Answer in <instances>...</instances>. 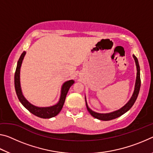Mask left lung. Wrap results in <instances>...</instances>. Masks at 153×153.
Returning <instances> with one entry per match:
<instances>
[{
	"mask_svg": "<svg viewBox=\"0 0 153 153\" xmlns=\"http://www.w3.org/2000/svg\"><path fill=\"white\" fill-rule=\"evenodd\" d=\"M134 60L136 62V68H137V76H136V84H135V88H134V91L133 93V95L130 100H129V102L127 103V104L123 106V107L119 109L117 111H114V112L110 113H98L92 111L90 108L88 107V105L86 101V107L88 111V112L91 114V115L93 116L94 118H97L98 120H102V121H109L114 120V119H116L119 117H120L121 115H122L123 114L126 113L127 111L129 110L131 107L134 105V102L137 99V97H138L140 88V84H141V80H140V66L138 64V59L136 58L135 55H133Z\"/></svg>",
	"mask_w": 153,
	"mask_h": 153,
	"instance_id": "left-lung-1",
	"label": "left lung"
}]
</instances>
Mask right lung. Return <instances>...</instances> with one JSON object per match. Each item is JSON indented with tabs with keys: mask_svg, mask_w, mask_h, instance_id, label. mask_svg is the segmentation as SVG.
<instances>
[{
	"mask_svg": "<svg viewBox=\"0 0 153 153\" xmlns=\"http://www.w3.org/2000/svg\"><path fill=\"white\" fill-rule=\"evenodd\" d=\"M25 55V52L24 51V53L22 54V55L19 59V61L17 62V65L16 70H15V91H16V94L18 98H19V101L24 106V107L27 108V109L30 111V113H32L33 115L37 116L38 117L43 118V119H48L51 118L58 115L60 112L61 110L63 108V104L65 100V98L67 92L69 91V88H70L72 85L74 84V80H69V81L65 82L63 84L61 88V97L59 99V101L57 104L52 106V107H38L36 106L33 105L30 103L27 100L25 99V97L23 95L22 92V90H21L20 86V67L22 65L23 59L24 58V56Z\"/></svg>",
	"mask_w": 153,
	"mask_h": 153,
	"instance_id": "obj_1",
	"label": "right lung"
}]
</instances>
